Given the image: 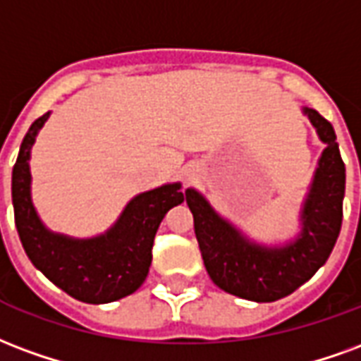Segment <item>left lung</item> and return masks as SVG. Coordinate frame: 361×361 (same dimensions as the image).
Instances as JSON below:
<instances>
[{"label": "left lung", "instance_id": "left-lung-1", "mask_svg": "<svg viewBox=\"0 0 361 361\" xmlns=\"http://www.w3.org/2000/svg\"><path fill=\"white\" fill-rule=\"evenodd\" d=\"M327 148L306 200L298 240L285 248H262L221 219L198 192H184L207 275L221 290L252 302H275L302 286L327 262L343 225L344 161L333 125L304 109Z\"/></svg>", "mask_w": 361, "mask_h": 361}]
</instances>
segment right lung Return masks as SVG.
I'll use <instances>...</instances> for the list:
<instances>
[{
	"label": "right lung",
	"instance_id": "add662e5",
	"mask_svg": "<svg viewBox=\"0 0 361 361\" xmlns=\"http://www.w3.org/2000/svg\"><path fill=\"white\" fill-rule=\"evenodd\" d=\"M47 115L38 117L28 128L13 167L11 194L18 238L34 267L73 298L86 304L125 298L148 277L157 227L171 207L183 204L184 192L180 184L144 192L126 206L107 235L92 240H71L47 233L30 202L28 171L30 146Z\"/></svg>",
	"mask_w": 361,
	"mask_h": 361
}]
</instances>
